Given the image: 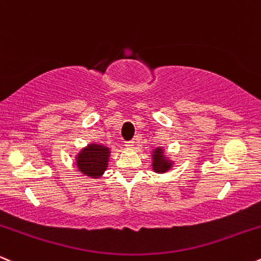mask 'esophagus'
I'll use <instances>...</instances> for the list:
<instances>
[{"instance_id":"34e87169","label":"esophagus","mask_w":261,"mask_h":261,"mask_svg":"<svg viewBox=\"0 0 261 261\" xmlns=\"http://www.w3.org/2000/svg\"><path fill=\"white\" fill-rule=\"evenodd\" d=\"M124 146L127 149H132L134 146V142L133 140H129V142H125V144H124Z\"/></svg>"}]
</instances>
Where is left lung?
<instances>
[{
  "mask_svg": "<svg viewBox=\"0 0 261 261\" xmlns=\"http://www.w3.org/2000/svg\"><path fill=\"white\" fill-rule=\"evenodd\" d=\"M151 154V168L156 173H166L171 171L174 166V161L167 155L164 146H156L152 149Z\"/></svg>",
  "mask_w": 261,
  "mask_h": 261,
  "instance_id": "obj_1",
  "label": "left lung"
}]
</instances>
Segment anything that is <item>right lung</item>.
Here are the masks:
<instances>
[{
  "instance_id": "1",
  "label": "right lung",
  "mask_w": 261,
  "mask_h": 261,
  "mask_svg": "<svg viewBox=\"0 0 261 261\" xmlns=\"http://www.w3.org/2000/svg\"><path fill=\"white\" fill-rule=\"evenodd\" d=\"M110 156H111V149L109 146L90 143L76 152L74 164L79 172L96 179L101 178L109 167Z\"/></svg>"
}]
</instances>
